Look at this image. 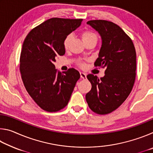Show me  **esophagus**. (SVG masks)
<instances>
[{
    "label": "esophagus",
    "mask_w": 153,
    "mask_h": 153,
    "mask_svg": "<svg viewBox=\"0 0 153 153\" xmlns=\"http://www.w3.org/2000/svg\"><path fill=\"white\" fill-rule=\"evenodd\" d=\"M80 77L83 79H86V74L83 72H80Z\"/></svg>",
    "instance_id": "obj_1"
}]
</instances>
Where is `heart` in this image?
<instances>
[{
	"instance_id": "obj_1",
	"label": "heart",
	"mask_w": 153,
	"mask_h": 153,
	"mask_svg": "<svg viewBox=\"0 0 153 153\" xmlns=\"http://www.w3.org/2000/svg\"><path fill=\"white\" fill-rule=\"evenodd\" d=\"M82 36V39L83 40V42H86V41H88L89 40L93 39V38H95V39H97V36L95 35V33H94L92 32H90V31H84L81 34ZM72 38V35L69 34L67 36H66V38H65L64 42H63V46L64 48H67L68 47V46L69 45V42Z\"/></svg>"
}]
</instances>
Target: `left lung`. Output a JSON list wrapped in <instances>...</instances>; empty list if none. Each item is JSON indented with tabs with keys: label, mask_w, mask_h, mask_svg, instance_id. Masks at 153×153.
<instances>
[{
	"label": "left lung",
	"mask_w": 153,
	"mask_h": 153,
	"mask_svg": "<svg viewBox=\"0 0 153 153\" xmlns=\"http://www.w3.org/2000/svg\"><path fill=\"white\" fill-rule=\"evenodd\" d=\"M87 24L99 33L102 45L95 66L105 68L99 79L87 78L92 84L86 100L93 112L108 114L120 107L130 94L136 78V53L132 40L117 24L106 20H91Z\"/></svg>",
	"instance_id": "8db88e82"
}]
</instances>
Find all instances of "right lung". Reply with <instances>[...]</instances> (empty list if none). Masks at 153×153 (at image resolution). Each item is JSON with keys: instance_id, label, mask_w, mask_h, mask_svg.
<instances>
[{"instance_id": "1", "label": "right lung", "mask_w": 153, "mask_h": 153, "mask_svg": "<svg viewBox=\"0 0 153 153\" xmlns=\"http://www.w3.org/2000/svg\"><path fill=\"white\" fill-rule=\"evenodd\" d=\"M82 19L51 18L27 35L20 56V72L25 89L36 104L48 112H56L68 103L80 75L74 68L63 74L54 62L65 53L66 36L79 27Z\"/></svg>"}]
</instances>
